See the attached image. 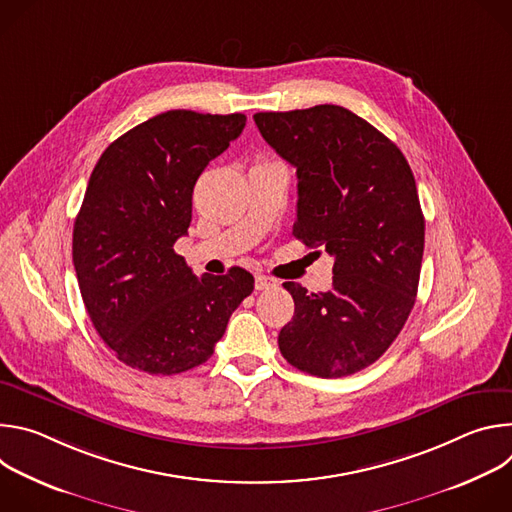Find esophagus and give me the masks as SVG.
Wrapping results in <instances>:
<instances>
[{
    "instance_id": "1",
    "label": "esophagus",
    "mask_w": 512,
    "mask_h": 512,
    "mask_svg": "<svg viewBox=\"0 0 512 512\" xmlns=\"http://www.w3.org/2000/svg\"><path fill=\"white\" fill-rule=\"evenodd\" d=\"M275 285H277L275 279H271V277H267V275H255V289L263 291V289H271V287H275Z\"/></svg>"
}]
</instances>
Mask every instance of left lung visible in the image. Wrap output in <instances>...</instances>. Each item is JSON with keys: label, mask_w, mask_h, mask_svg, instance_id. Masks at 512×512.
Segmentation results:
<instances>
[{"label": "left lung", "mask_w": 512, "mask_h": 512, "mask_svg": "<svg viewBox=\"0 0 512 512\" xmlns=\"http://www.w3.org/2000/svg\"><path fill=\"white\" fill-rule=\"evenodd\" d=\"M263 139L298 174L294 237L334 257L330 291L296 281L283 358L322 379L354 375L379 360L417 296L425 221L413 172L397 145L338 105L255 113Z\"/></svg>", "instance_id": "obj_1"}]
</instances>
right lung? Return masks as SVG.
<instances>
[{
  "label": "right lung",
  "instance_id": "1",
  "mask_svg": "<svg viewBox=\"0 0 512 512\" xmlns=\"http://www.w3.org/2000/svg\"><path fill=\"white\" fill-rule=\"evenodd\" d=\"M245 123L243 113L166 111L117 137L91 174L72 263L95 330L131 369L178 375L198 367L251 296L249 271L196 277L174 251L188 235L198 176Z\"/></svg>",
  "mask_w": 512,
  "mask_h": 512
}]
</instances>
